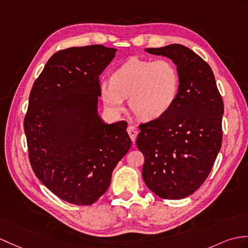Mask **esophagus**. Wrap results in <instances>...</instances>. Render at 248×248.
Here are the masks:
<instances>
[{
    "mask_svg": "<svg viewBox=\"0 0 248 248\" xmlns=\"http://www.w3.org/2000/svg\"><path fill=\"white\" fill-rule=\"evenodd\" d=\"M126 131H128V134H129L130 138L132 140V141L135 142L136 136L138 135V129L136 128V126H134V125H129L128 129H126Z\"/></svg>",
    "mask_w": 248,
    "mask_h": 248,
    "instance_id": "34e87169",
    "label": "esophagus"
}]
</instances>
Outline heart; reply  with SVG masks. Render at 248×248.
<instances>
[{"mask_svg":"<svg viewBox=\"0 0 248 248\" xmlns=\"http://www.w3.org/2000/svg\"><path fill=\"white\" fill-rule=\"evenodd\" d=\"M180 76L172 62L131 58L99 85L100 97L113 113L124 111L129 98L131 110L146 120L162 117L174 105Z\"/></svg>","mask_w":248,"mask_h":248,"instance_id":"heart-1","label":"heart"}]
</instances>
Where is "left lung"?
I'll use <instances>...</instances> for the list:
<instances>
[{
	"mask_svg": "<svg viewBox=\"0 0 248 248\" xmlns=\"http://www.w3.org/2000/svg\"><path fill=\"white\" fill-rule=\"evenodd\" d=\"M145 50L172 60L180 91L168 112L140 125L142 178L159 198L180 200L201 187L215 164L222 145L223 100L208 63L193 50L181 44Z\"/></svg>",
	"mask_w": 248,
	"mask_h": 248,
	"instance_id": "1",
	"label": "left lung"
}]
</instances>
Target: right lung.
<instances>
[{"instance_id":"right-lung-1","label":"right lung","mask_w":248,"mask_h":248,"mask_svg":"<svg viewBox=\"0 0 248 248\" xmlns=\"http://www.w3.org/2000/svg\"><path fill=\"white\" fill-rule=\"evenodd\" d=\"M116 51L103 45L57 51L31 92L24 131L31 168L71 204L95 203L131 148L128 124H106L98 114L99 76Z\"/></svg>"}]
</instances>
